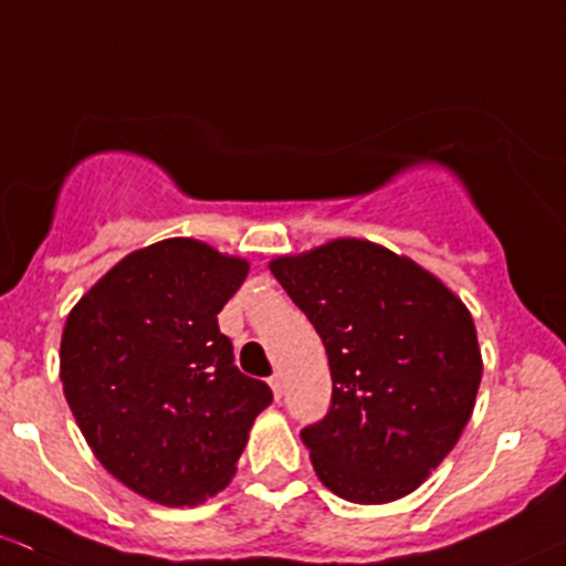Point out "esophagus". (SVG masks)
Returning a JSON list of instances; mask_svg holds the SVG:
<instances>
[{"instance_id":"1","label":"esophagus","mask_w":566,"mask_h":566,"mask_svg":"<svg viewBox=\"0 0 566 566\" xmlns=\"http://www.w3.org/2000/svg\"><path fill=\"white\" fill-rule=\"evenodd\" d=\"M269 384H271V389H273V397H276V400H282V395H284L282 374H273V376L269 378Z\"/></svg>"}]
</instances>
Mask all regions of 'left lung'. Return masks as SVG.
I'll use <instances>...</instances> for the list:
<instances>
[{"label":"left lung","mask_w":566,"mask_h":566,"mask_svg":"<svg viewBox=\"0 0 566 566\" xmlns=\"http://www.w3.org/2000/svg\"><path fill=\"white\" fill-rule=\"evenodd\" d=\"M271 273L331 363V408L301 430L319 481L359 505L411 494L473 413V316L430 271L374 241H327L271 260Z\"/></svg>","instance_id":"obj_1"}]
</instances>
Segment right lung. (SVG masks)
<instances>
[{
    "label": "right lung",
    "mask_w": 566,
    "mask_h": 566,
    "mask_svg": "<svg viewBox=\"0 0 566 566\" xmlns=\"http://www.w3.org/2000/svg\"><path fill=\"white\" fill-rule=\"evenodd\" d=\"M250 263L196 239L123 258L61 335V381L98 462L136 494L198 505L231 483L269 384L241 374L217 314Z\"/></svg>",
    "instance_id": "right-lung-1"
}]
</instances>
